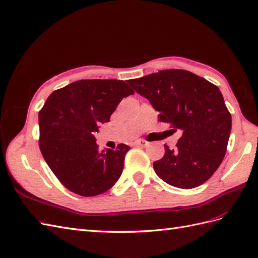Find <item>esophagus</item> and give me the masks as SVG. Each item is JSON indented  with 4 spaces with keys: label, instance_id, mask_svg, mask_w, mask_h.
<instances>
[{
    "label": "esophagus",
    "instance_id": "1",
    "mask_svg": "<svg viewBox=\"0 0 258 258\" xmlns=\"http://www.w3.org/2000/svg\"><path fill=\"white\" fill-rule=\"evenodd\" d=\"M135 145L137 146H142V148H145V146L149 145V142L145 141V140H142V139H140V140H137L135 142Z\"/></svg>",
    "mask_w": 258,
    "mask_h": 258
}]
</instances>
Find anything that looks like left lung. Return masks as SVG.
<instances>
[{
  "mask_svg": "<svg viewBox=\"0 0 258 258\" xmlns=\"http://www.w3.org/2000/svg\"><path fill=\"white\" fill-rule=\"evenodd\" d=\"M136 91L182 136L177 148L165 144V155L154 162L156 175L180 189H193L210 179L225 157L231 115L220 90L183 69H166L129 80Z\"/></svg>",
  "mask_w": 258,
  "mask_h": 258,
  "instance_id": "8db88e82",
  "label": "left lung"
}]
</instances>
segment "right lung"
<instances>
[{"label": "right lung", "instance_id": "right-lung-1", "mask_svg": "<svg viewBox=\"0 0 258 258\" xmlns=\"http://www.w3.org/2000/svg\"><path fill=\"white\" fill-rule=\"evenodd\" d=\"M134 93L122 80L92 79L75 81L47 97L39 112L40 151L69 191L95 197L120 178L130 148L121 143L115 151H100L93 132Z\"/></svg>", "mask_w": 258, "mask_h": 258}]
</instances>
